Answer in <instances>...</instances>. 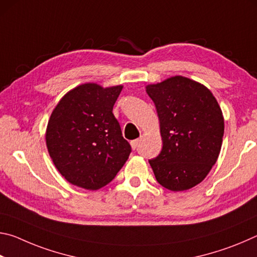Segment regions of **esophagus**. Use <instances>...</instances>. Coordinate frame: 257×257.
<instances>
[{"label":"esophagus","instance_id":"1","mask_svg":"<svg viewBox=\"0 0 257 257\" xmlns=\"http://www.w3.org/2000/svg\"><path fill=\"white\" fill-rule=\"evenodd\" d=\"M138 144H139V141H138V139H135V141H132V142H130V145H132L133 150H136L137 147H138Z\"/></svg>","mask_w":257,"mask_h":257}]
</instances>
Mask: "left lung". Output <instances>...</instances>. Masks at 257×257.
<instances>
[{
	"label": "left lung",
	"instance_id": "8db88e82",
	"mask_svg": "<svg viewBox=\"0 0 257 257\" xmlns=\"http://www.w3.org/2000/svg\"><path fill=\"white\" fill-rule=\"evenodd\" d=\"M160 120L162 151L150 160L161 186L172 191L202 182L219 158L224 120L210 89L182 76L147 85Z\"/></svg>",
	"mask_w": 257,
	"mask_h": 257
}]
</instances>
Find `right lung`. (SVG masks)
<instances>
[{
    "instance_id": "1",
    "label": "right lung",
    "mask_w": 257,
    "mask_h": 257,
    "mask_svg": "<svg viewBox=\"0 0 257 257\" xmlns=\"http://www.w3.org/2000/svg\"><path fill=\"white\" fill-rule=\"evenodd\" d=\"M122 86L84 84L68 92L52 112L46 146L70 184L96 190L111 182L128 160L132 146L122 137L113 105Z\"/></svg>"
}]
</instances>
